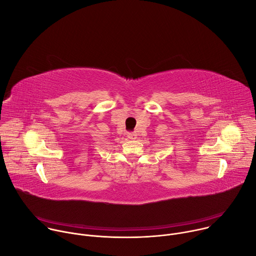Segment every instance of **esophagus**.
<instances>
[{
    "label": "esophagus",
    "instance_id": "34e87169",
    "mask_svg": "<svg viewBox=\"0 0 256 256\" xmlns=\"http://www.w3.org/2000/svg\"><path fill=\"white\" fill-rule=\"evenodd\" d=\"M130 140H136V132H130V134H128V136Z\"/></svg>",
    "mask_w": 256,
    "mask_h": 256
}]
</instances>
